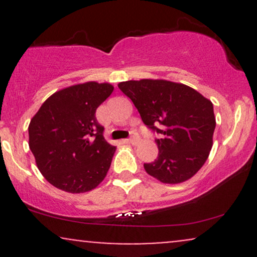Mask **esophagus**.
Listing matches in <instances>:
<instances>
[{"mask_svg": "<svg viewBox=\"0 0 257 257\" xmlns=\"http://www.w3.org/2000/svg\"><path fill=\"white\" fill-rule=\"evenodd\" d=\"M128 141L129 144H132V145H137V144L139 143V138L138 137H132L131 139H128Z\"/></svg>", "mask_w": 257, "mask_h": 257, "instance_id": "1", "label": "esophagus"}]
</instances>
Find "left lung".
Masks as SVG:
<instances>
[{"label": "left lung", "mask_w": 257, "mask_h": 257, "mask_svg": "<svg viewBox=\"0 0 257 257\" xmlns=\"http://www.w3.org/2000/svg\"><path fill=\"white\" fill-rule=\"evenodd\" d=\"M145 124L161 134L158 157L145 163L146 173L163 184L191 179L209 157L216 125L213 102L182 83L140 79L118 83Z\"/></svg>", "instance_id": "left-lung-1"}]
</instances>
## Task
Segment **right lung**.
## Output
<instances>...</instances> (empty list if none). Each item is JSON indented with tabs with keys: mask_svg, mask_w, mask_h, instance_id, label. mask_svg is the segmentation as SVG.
Masks as SVG:
<instances>
[{
	"mask_svg": "<svg viewBox=\"0 0 257 257\" xmlns=\"http://www.w3.org/2000/svg\"><path fill=\"white\" fill-rule=\"evenodd\" d=\"M113 85L85 82L55 91L29 124V146L38 170L69 193L95 188L110 169L116 147L104 138L95 111Z\"/></svg>",
	"mask_w": 257,
	"mask_h": 257,
	"instance_id": "add662e5",
	"label": "right lung"
}]
</instances>
